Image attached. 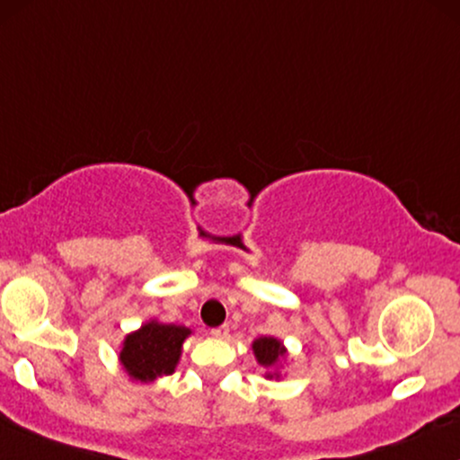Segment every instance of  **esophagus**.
<instances>
[{
    "mask_svg": "<svg viewBox=\"0 0 460 460\" xmlns=\"http://www.w3.org/2000/svg\"><path fill=\"white\" fill-rule=\"evenodd\" d=\"M226 334H229V325L226 323L218 325V328L212 330V336H216V339H226Z\"/></svg>",
    "mask_w": 460,
    "mask_h": 460,
    "instance_id": "34e87169",
    "label": "esophagus"
}]
</instances>
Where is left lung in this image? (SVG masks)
<instances>
[{"label":"left lung","mask_w":460,"mask_h":460,"mask_svg":"<svg viewBox=\"0 0 460 460\" xmlns=\"http://www.w3.org/2000/svg\"><path fill=\"white\" fill-rule=\"evenodd\" d=\"M252 351H254V356H257L259 364H263V367H272V364L279 362V358L285 356V349H283V345H280V341L270 339V336L254 341ZM270 377H272V375H270Z\"/></svg>","instance_id":"8db88e82"}]
</instances>
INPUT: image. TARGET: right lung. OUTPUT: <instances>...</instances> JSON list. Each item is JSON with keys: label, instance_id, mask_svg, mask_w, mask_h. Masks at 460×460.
<instances>
[{"label": "right lung", "instance_id": "obj_1", "mask_svg": "<svg viewBox=\"0 0 460 460\" xmlns=\"http://www.w3.org/2000/svg\"><path fill=\"white\" fill-rule=\"evenodd\" d=\"M190 330L181 325L149 321L139 332L126 336L119 353L121 364L132 379L152 381L175 370L181 353V342Z\"/></svg>", "mask_w": 460, "mask_h": 460}]
</instances>
